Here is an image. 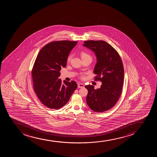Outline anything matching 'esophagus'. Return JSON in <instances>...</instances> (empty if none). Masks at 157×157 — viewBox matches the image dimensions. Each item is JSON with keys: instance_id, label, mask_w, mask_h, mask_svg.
I'll return each mask as SVG.
<instances>
[{"instance_id": "esophagus-1", "label": "esophagus", "mask_w": 157, "mask_h": 157, "mask_svg": "<svg viewBox=\"0 0 157 157\" xmlns=\"http://www.w3.org/2000/svg\"><path fill=\"white\" fill-rule=\"evenodd\" d=\"M78 88H83L84 87V85L82 83H78Z\"/></svg>"}]
</instances>
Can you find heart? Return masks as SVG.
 Masks as SVG:
<instances>
[{
	"instance_id": "heart-1",
	"label": "heart",
	"mask_w": 157,
	"mask_h": 157,
	"mask_svg": "<svg viewBox=\"0 0 157 157\" xmlns=\"http://www.w3.org/2000/svg\"><path fill=\"white\" fill-rule=\"evenodd\" d=\"M81 56L82 59H84V58H88V57L91 58L89 54H87L86 53L84 52H82L81 53ZM71 58H72V56H69V58L67 59V61H70L71 59Z\"/></svg>"
}]
</instances>
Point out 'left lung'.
<instances>
[{
	"label": "left lung",
	"mask_w": 157,
	"mask_h": 157,
	"mask_svg": "<svg viewBox=\"0 0 157 157\" xmlns=\"http://www.w3.org/2000/svg\"><path fill=\"white\" fill-rule=\"evenodd\" d=\"M83 45L95 53V79L102 83L96 90L93 85L85 86L88 90L87 104L94 112L107 111L114 106L121 94L124 78L122 61L117 51L106 42L90 40Z\"/></svg>",
	"instance_id": "left-lung-1"
}]
</instances>
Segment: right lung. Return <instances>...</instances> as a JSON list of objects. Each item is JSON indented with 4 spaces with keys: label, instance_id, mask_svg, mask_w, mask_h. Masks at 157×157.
Wrapping results in <instances>:
<instances>
[{
    "label": "right lung",
    "instance_id": "right-lung-1",
    "mask_svg": "<svg viewBox=\"0 0 157 157\" xmlns=\"http://www.w3.org/2000/svg\"><path fill=\"white\" fill-rule=\"evenodd\" d=\"M76 41H56L47 44L38 53L32 71L33 88L43 105L59 109L69 101L78 85L75 81L62 83L59 78Z\"/></svg>",
    "mask_w": 157,
    "mask_h": 157
}]
</instances>
